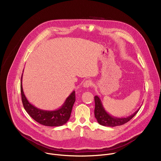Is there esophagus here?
Returning <instances> with one entry per match:
<instances>
[{"instance_id": "1", "label": "esophagus", "mask_w": 161, "mask_h": 161, "mask_svg": "<svg viewBox=\"0 0 161 161\" xmlns=\"http://www.w3.org/2000/svg\"><path fill=\"white\" fill-rule=\"evenodd\" d=\"M92 86V82L90 80H86L83 83V86L85 88H89Z\"/></svg>"}]
</instances>
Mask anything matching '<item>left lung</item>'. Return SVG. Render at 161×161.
Returning a JSON list of instances; mask_svg holds the SVG:
<instances>
[{"label":"left lung","mask_w":161,"mask_h":161,"mask_svg":"<svg viewBox=\"0 0 161 161\" xmlns=\"http://www.w3.org/2000/svg\"><path fill=\"white\" fill-rule=\"evenodd\" d=\"M95 100V109H94V114L95 117L97 119L98 123L100 125L107 126V127H115L119 125H122L130 120H131L134 116L135 114L138 112L140 108L137 109L134 113H133L132 115L129 116L126 118H117L111 116L104 109L101 101L100 98L96 96L94 97Z\"/></svg>","instance_id":"1"}]
</instances>
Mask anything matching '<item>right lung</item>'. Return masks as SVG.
<instances>
[{
	"label": "right lung",
	"mask_w": 161,
	"mask_h": 161,
	"mask_svg": "<svg viewBox=\"0 0 161 161\" xmlns=\"http://www.w3.org/2000/svg\"><path fill=\"white\" fill-rule=\"evenodd\" d=\"M22 75L20 85L21 101L25 111L29 115L37 122L45 126H60L65 124L70 118L73 106L76 101L75 92H73L58 109L55 111L40 109L32 105L27 99L21 85Z\"/></svg>",
	"instance_id": "obj_1"
}]
</instances>
